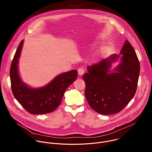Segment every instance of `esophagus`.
Wrapping results in <instances>:
<instances>
[{"mask_svg": "<svg viewBox=\"0 0 152 152\" xmlns=\"http://www.w3.org/2000/svg\"><path fill=\"white\" fill-rule=\"evenodd\" d=\"M78 74L80 75H83L84 73L85 72V70L83 68H80L78 69Z\"/></svg>", "mask_w": 152, "mask_h": 152, "instance_id": "1", "label": "esophagus"}]
</instances>
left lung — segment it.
Listing matches in <instances>:
<instances>
[{"instance_id":"8db88e82","label":"left lung","mask_w":152,"mask_h":152,"mask_svg":"<svg viewBox=\"0 0 152 152\" xmlns=\"http://www.w3.org/2000/svg\"><path fill=\"white\" fill-rule=\"evenodd\" d=\"M121 63L109 73L113 61L119 57L113 54L98 63L88 66L83 75L85 95L91 107L96 112L108 115L118 113L133 98L137 86L140 63L136 53L128 40L121 53Z\"/></svg>"}]
</instances>
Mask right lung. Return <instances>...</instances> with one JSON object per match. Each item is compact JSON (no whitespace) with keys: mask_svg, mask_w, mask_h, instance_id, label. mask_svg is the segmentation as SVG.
I'll return each instance as SVG.
<instances>
[{"mask_svg":"<svg viewBox=\"0 0 152 152\" xmlns=\"http://www.w3.org/2000/svg\"><path fill=\"white\" fill-rule=\"evenodd\" d=\"M23 43L22 40L10 66V77L13 94L22 107L31 114L51 112L60 105L65 90L77 79L78 71L74 69L61 74L43 88L33 89L27 86L22 82L18 74V61Z\"/></svg>","mask_w":152,"mask_h":152,"instance_id":"obj_1","label":"right lung"}]
</instances>
